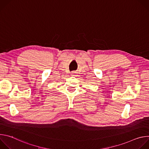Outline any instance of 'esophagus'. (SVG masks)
I'll use <instances>...</instances> for the list:
<instances>
[{
    "instance_id": "obj_1",
    "label": "esophagus",
    "mask_w": 149,
    "mask_h": 149,
    "mask_svg": "<svg viewBox=\"0 0 149 149\" xmlns=\"http://www.w3.org/2000/svg\"><path fill=\"white\" fill-rule=\"evenodd\" d=\"M77 72H72V73H71V75L72 76H77Z\"/></svg>"
}]
</instances>
